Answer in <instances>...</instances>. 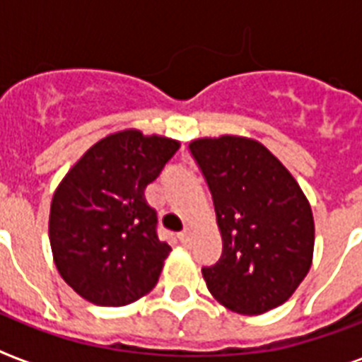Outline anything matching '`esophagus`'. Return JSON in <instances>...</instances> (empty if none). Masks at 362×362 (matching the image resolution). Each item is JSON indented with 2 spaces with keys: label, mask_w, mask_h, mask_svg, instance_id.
<instances>
[{
  "label": "esophagus",
  "mask_w": 362,
  "mask_h": 362,
  "mask_svg": "<svg viewBox=\"0 0 362 362\" xmlns=\"http://www.w3.org/2000/svg\"><path fill=\"white\" fill-rule=\"evenodd\" d=\"M192 229H189V227H186V229H184V231H180L178 233V240L182 242V244H189V242H192Z\"/></svg>",
  "instance_id": "34e87169"
}]
</instances>
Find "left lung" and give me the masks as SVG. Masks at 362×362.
I'll return each instance as SVG.
<instances>
[{"instance_id":"obj_1","label":"left lung","mask_w":362,"mask_h":362,"mask_svg":"<svg viewBox=\"0 0 362 362\" xmlns=\"http://www.w3.org/2000/svg\"><path fill=\"white\" fill-rule=\"evenodd\" d=\"M214 201L220 259L203 267L226 308L264 314L291 297L314 255V216L291 173L261 142L223 135L189 144Z\"/></svg>"}]
</instances>
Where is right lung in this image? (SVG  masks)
I'll use <instances>...</instances> for the list:
<instances>
[{"mask_svg":"<svg viewBox=\"0 0 362 362\" xmlns=\"http://www.w3.org/2000/svg\"><path fill=\"white\" fill-rule=\"evenodd\" d=\"M180 148L167 136L118 131L95 142L54 192L48 237L54 263L82 298L125 306L158 284L170 252L144 189Z\"/></svg>","mask_w":362,"mask_h":362,"instance_id":"1","label":"right lung"}]
</instances>
